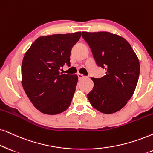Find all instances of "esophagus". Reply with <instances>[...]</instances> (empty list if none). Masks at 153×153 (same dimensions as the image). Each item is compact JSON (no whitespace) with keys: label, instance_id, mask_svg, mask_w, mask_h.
I'll return each mask as SVG.
<instances>
[{"label":"esophagus","instance_id":"obj_1","mask_svg":"<svg viewBox=\"0 0 153 153\" xmlns=\"http://www.w3.org/2000/svg\"><path fill=\"white\" fill-rule=\"evenodd\" d=\"M77 75H78L79 79H82V78H85V77H86V76H84V75H83L82 74H81V73H78Z\"/></svg>","mask_w":153,"mask_h":153}]
</instances>
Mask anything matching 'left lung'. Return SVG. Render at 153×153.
I'll return each mask as SVG.
<instances>
[{"instance_id":"1","label":"left lung","mask_w":153,"mask_h":153,"mask_svg":"<svg viewBox=\"0 0 153 153\" xmlns=\"http://www.w3.org/2000/svg\"><path fill=\"white\" fill-rule=\"evenodd\" d=\"M97 65L106 70L101 78H92L94 87L88 98L106 114L121 109L132 97L140 74L136 54L125 39L107 32H82Z\"/></svg>"}]
</instances>
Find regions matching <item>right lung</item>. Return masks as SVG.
I'll return each mask as SVG.
<instances>
[{
	"label": "right lung",
	"instance_id": "1",
	"mask_svg": "<svg viewBox=\"0 0 153 153\" xmlns=\"http://www.w3.org/2000/svg\"><path fill=\"white\" fill-rule=\"evenodd\" d=\"M81 32L53 34L36 39L25 54L22 63V85L33 105L42 113L54 115L69 107L78 77L60 73L71 65L73 46Z\"/></svg>",
	"mask_w": 153,
	"mask_h": 153
}]
</instances>
